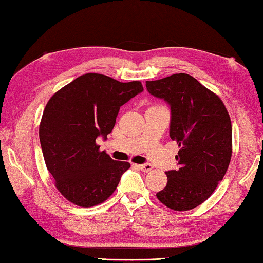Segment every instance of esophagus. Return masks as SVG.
Here are the masks:
<instances>
[{"instance_id": "1", "label": "esophagus", "mask_w": 263, "mask_h": 263, "mask_svg": "<svg viewBox=\"0 0 263 263\" xmlns=\"http://www.w3.org/2000/svg\"><path fill=\"white\" fill-rule=\"evenodd\" d=\"M139 168L142 170L144 173H149L152 170V166L150 163H143V164H139Z\"/></svg>"}]
</instances>
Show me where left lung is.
Here are the masks:
<instances>
[{"label": "left lung", "instance_id": "obj_1", "mask_svg": "<svg viewBox=\"0 0 263 263\" xmlns=\"http://www.w3.org/2000/svg\"><path fill=\"white\" fill-rule=\"evenodd\" d=\"M151 95L170 106L169 136L179 146V168L169 170L167 186L157 193L175 211L197 207L215 191L232 156V124L219 97L187 74L145 82Z\"/></svg>", "mask_w": 263, "mask_h": 263}]
</instances>
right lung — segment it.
<instances>
[{
  "instance_id": "1",
  "label": "right lung",
  "mask_w": 263,
  "mask_h": 263,
  "mask_svg": "<svg viewBox=\"0 0 263 263\" xmlns=\"http://www.w3.org/2000/svg\"><path fill=\"white\" fill-rule=\"evenodd\" d=\"M142 90L138 81L121 83L88 72L47 103L39 126L42 154L56 188L72 204L91 207L105 201L130 168L100 151L96 138L107 139L120 107Z\"/></svg>"
}]
</instances>
